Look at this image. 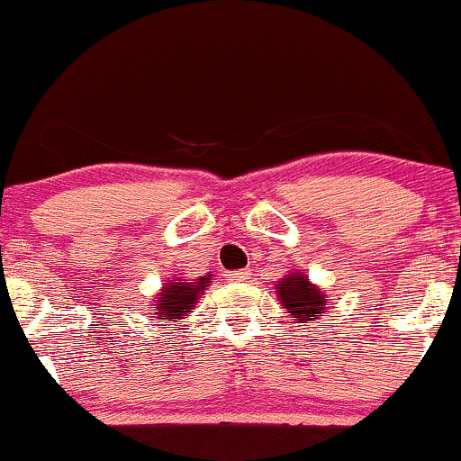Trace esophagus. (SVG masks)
<instances>
[{"mask_svg":"<svg viewBox=\"0 0 461 461\" xmlns=\"http://www.w3.org/2000/svg\"><path fill=\"white\" fill-rule=\"evenodd\" d=\"M249 277H251V271H249V268H240V271H231L230 275H227V279H230V282H247Z\"/></svg>","mask_w":461,"mask_h":461,"instance_id":"obj_1","label":"esophagus"}]
</instances>
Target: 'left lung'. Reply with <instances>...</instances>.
<instances>
[{"instance_id": "1", "label": "left lung", "mask_w": 461, "mask_h": 461, "mask_svg": "<svg viewBox=\"0 0 461 461\" xmlns=\"http://www.w3.org/2000/svg\"><path fill=\"white\" fill-rule=\"evenodd\" d=\"M275 293H277L279 301L285 305L288 314L299 322L321 316L327 303V297L321 293V288L312 285L308 277L299 273L285 275L282 282L277 284Z\"/></svg>"}]
</instances>
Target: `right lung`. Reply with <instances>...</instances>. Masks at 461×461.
I'll return each instance as SVG.
<instances>
[{
  "label": "right lung",
  "instance_id": "add662e5",
  "mask_svg": "<svg viewBox=\"0 0 461 461\" xmlns=\"http://www.w3.org/2000/svg\"><path fill=\"white\" fill-rule=\"evenodd\" d=\"M212 275H203L199 279L179 277L164 285V290L156 299V314L153 319L168 321V319H184L186 312H190L197 303V297L210 284Z\"/></svg>",
  "mask_w": 461,
  "mask_h": 461
}]
</instances>
